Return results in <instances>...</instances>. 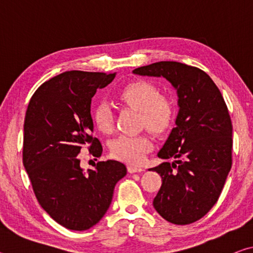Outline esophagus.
I'll return each instance as SVG.
<instances>
[{
  "mask_svg": "<svg viewBox=\"0 0 253 253\" xmlns=\"http://www.w3.org/2000/svg\"><path fill=\"white\" fill-rule=\"evenodd\" d=\"M127 169L128 172L130 174L132 173H140V172H144L145 169L144 168H140V166H136V165H128L127 166Z\"/></svg>",
  "mask_w": 253,
  "mask_h": 253,
  "instance_id": "34e87169",
  "label": "esophagus"
}]
</instances>
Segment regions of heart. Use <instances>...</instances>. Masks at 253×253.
Returning a JSON list of instances; mask_svg holds the SVG:
<instances>
[{"instance_id":"1","label":"heart","mask_w":253,"mask_h":253,"mask_svg":"<svg viewBox=\"0 0 253 253\" xmlns=\"http://www.w3.org/2000/svg\"><path fill=\"white\" fill-rule=\"evenodd\" d=\"M119 100L142 113V125L155 134H163L172 125L174 107L169 99L161 96L155 85L147 81H135L118 92ZM92 121L104 134L114 129V113L106 102H99L92 108ZM153 147L152 140L145 135H121L110 145L111 155L131 164H139Z\"/></svg>"}]
</instances>
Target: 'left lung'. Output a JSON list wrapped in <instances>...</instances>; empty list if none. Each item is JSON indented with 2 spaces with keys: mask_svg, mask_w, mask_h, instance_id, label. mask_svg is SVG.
I'll use <instances>...</instances> for the list:
<instances>
[{
  "mask_svg": "<svg viewBox=\"0 0 253 253\" xmlns=\"http://www.w3.org/2000/svg\"><path fill=\"white\" fill-rule=\"evenodd\" d=\"M135 75L163 77L177 92L175 126L157 156L162 186L153 205L170 223L190 224L217 202L232 166V123L219 88L208 74L176 61L137 68Z\"/></svg>",
  "mask_w": 253,
  "mask_h": 253,
  "instance_id": "8db88e82",
  "label": "left lung"
}]
</instances>
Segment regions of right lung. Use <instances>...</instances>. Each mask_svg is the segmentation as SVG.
<instances>
[{"instance_id":"1","label":"right lung","mask_w":253,"mask_h":253,"mask_svg":"<svg viewBox=\"0 0 253 253\" xmlns=\"http://www.w3.org/2000/svg\"><path fill=\"white\" fill-rule=\"evenodd\" d=\"M114 74L66 71L33 93L24 118L23 165L42 209L65 228L90 229L108 210L116 183L127 174L118 161L98 162L84 172L78 154L88 147L100 157L92 137L91 98L109 84Z\"/></svg>"}]
</instances>
